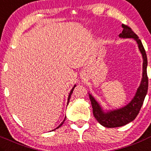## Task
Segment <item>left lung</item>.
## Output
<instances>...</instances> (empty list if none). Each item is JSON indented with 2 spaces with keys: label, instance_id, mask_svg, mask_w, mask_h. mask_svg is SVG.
I'll return each mask as SVG.
<instances>
[{
  "label": "left lung",
  "instance_id": "obj_1",
  "mask_svg": "<svg viewBox=\"0 0 151 151\" xmlns=\"http://www.w3.org/2000/svg\"><path fill=\"white\" fill-rule=\"evenodd\" d=\"M122 32L119 35V36L122 38H133L137 42L139 50L142 55V78L140 86L137 89L136 95L131 101L124 107L117 110H110L105 113L99 104L92 96V95L89 94L92 107H93V116L99 122V123L105 127H121L133 121L140 111L148 88V78L147 75V58L142 43L130 27L122 24Z\"/></svg>",
  "mask_w": 151,
  "mask_h": 151
}]
</instances>
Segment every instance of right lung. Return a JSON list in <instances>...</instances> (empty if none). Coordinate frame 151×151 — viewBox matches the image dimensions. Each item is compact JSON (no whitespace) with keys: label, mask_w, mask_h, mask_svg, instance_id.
<instances>
[{"label":"right lung","mask_w":151,"mask_h":151,"mask_svg":"<svg viewBox=\"0 0 151 151\" xmlns=\"http://www.w3.org/2000/svg\"><path fill=\"white\" fill-rule=\"evenodd\" d=\"M76 85H75L74 87H73V89H72V90H71V91H70V94H69V96H68V100H67V104H68V103H69V101H70V97H71V94H72V93H73V90H74V88H75V87H76ZM65 119H66V117H65ZM65 119H64V121H63L62 122H61V124H60V125L58 126V127H57L56 128H55V129H58V128H59V127H61V126L63 124H64V121H65ZM52 130V131H53V130Z\"/></svg>","instance_id":"1"}]
</instances>
